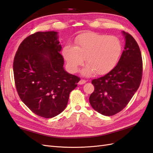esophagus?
Returning a JSON list of instances; mask_svg holds the SVG:
<instances>
[{"instance_id":"esophagus-1","label":"esophagus","mask_w":153,"mask_h":153,"mask_svg":"<svg viewBox=\"0 0 153 153\" xmlns=\"http://www.w3.org/2000/svg\"><path fill=\"white\" fill-rule=\"evenodd\" d=\"M85 82H86L85 80H84V79H80L79 83H78V84H79V85H83V84H84Z\"/></svg>"}]
</instances>
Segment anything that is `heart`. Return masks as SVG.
I'll list each match as a JSON object with an SVG mask.
<instances>
[{"label":"heart","instance_id":"1","mask_svg":"<svg viewBox=\"0 0 153 153\" xmlns=\"http://www.w3.org/2000/svg\"><path fill=\"white\" fill-rule=\"evenodd\" d=\"M123 51L122 41L118 37L97 33H87L75 40V47L67 44L62 54L71 72H76L85 58L87 66L83 74L89 76L105 75L118 64Z\"/></svg>","mask_w":153,"mask_h":153}]
</instances>
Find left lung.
<instances>
[{"label": "left lung", "mask_w": 153, "mask_h": 153, "mask_svg": "<svg viewBox=\"0 0 153 153\" xmlns=\"http://www.w3.org/2000/svg\"><path fill=\"white\" fill-rule=\"evenodd\" d=\"M126 44L118 64L105 76L92 80L95 90L89 97L97 112L110 116L121 111L137 91L141 82L140 48L130 34L122 31Z\"/></svg>", "instance_id": "left-lung-1"}]
</instances>
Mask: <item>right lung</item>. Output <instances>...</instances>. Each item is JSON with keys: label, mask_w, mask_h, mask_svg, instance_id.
<instances>
[{"label": "right lung", "mask_w": 153, "mask_h": 153, "mask_svg": "<svg viewBox=\"0 0 153 153\" xmlns=\"http://www.w3.org/2000/svg\"><path fill=\"white\" fill-rule=\"evenodd\" d=\"M58 32H37L22 42L13 71L16 90L32 112L45 118L66 108L71 91L80 78L64 70Z\"/></svg>", "instance_id": "add662e5"}]
</instances>
